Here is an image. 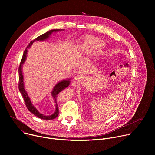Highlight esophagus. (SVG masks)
<instances>
[{
	"instance_id": "obj_1",
	"label": "esophagus",
	"mask_w": 155,
	"mask_h": 155,
	"mask_svg": "<svg viewBox=\"0 0 155 155\" xmlns=\"http://www.w3.org/2000/svg\"><path fill=\"white\" fill-rule=\"evenodd\" d=\"M80 75H77L75 77V78L76 79V80H78V79H79V78H80Z\"/></svg>"
}]
</instances>
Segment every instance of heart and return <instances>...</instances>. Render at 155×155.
<instances>
[{
	"label": "heart",
	"instance_id": "obj_1",
	"mask_svg": "<svg viewBox=\"0 0 155 155\" xmlns=\"http://www.w3.org/2000/svg\"><path fill=\"white\" fill-rule=\"evenodd\" d=\"M104 41L100 38L86 35L83 37L77 44L76 53L77 56L83 58L90 56L97 52L98 56H102L104 54Z\"/></svg>",
	"mask_w": 155,
	"mask_h": 155
}]
</instances>
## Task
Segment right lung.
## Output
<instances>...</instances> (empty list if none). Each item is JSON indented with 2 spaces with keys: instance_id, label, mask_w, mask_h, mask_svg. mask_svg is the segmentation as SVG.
I'll return each mask as SVG.
<instances>
[{
  "instance_id": "right-lung-1",
  "label": "right lung",
  "mask_w": 155,
  "mask_h": 155,
  "mask_svg": "<svg viewBox=\"0 0 155 155\" xmlns=\"http://www.w3.org/2000/svg\"><path fill=\"white\" fill-rule=\"evenodd\" d=\"M63 31V29H53V30H50V31L47 32L46 33L38 36V37H37L36 38H35L34 40L31 41L29 43V44L27 47V48H29L34 41L45 40L48 38L50 36V35L53 32H58V31ZM27 48H26V50L24 51L23 58H22L21 61L20 62V65L19 66V69H18L19 90L21 94H22V96H23V97L25 104H26V107L28 109L29 111H30L32 114H33L34 115H35L36 117H37L38 118H39L40 119L49 120H53V119L56 118L59 115V108H58V105L57 101H56V99L58 97V94L69 85L70 82H71L70 80L71 78L68 79V80H62L61 81L58 83L53 87V89L51 92V95H52V96L54 100L55 104H56V110H55V112H54V114H53L51 115H44L40 114L38 111L37 109L32 104L31 99L29 97L28 94L25 89V85H24V81H23V72H22V67H23V64L25 63V62L26 61V56H27V53H28Z\"/></svg>"
}]
</instances>
